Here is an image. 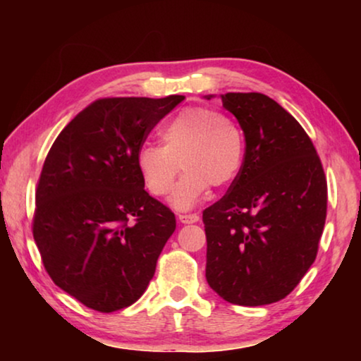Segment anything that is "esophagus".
Returning <instances> with one entry per match:
<instances>
[{
  "instance_id": "esophagus-1",
  "label": "esophagus",
  "mask_w": 361,
  "mask_h": 361,
  "mask_svg": "<svg viewBox=\"0 0 361 361\" xmlns=\"http://www.w3.org/2000/svg\"><path fill=\"white\" fill-rule=\"evenodd\" d=\"M179 220L182 224H195L199 221V215L197 214H179Z\"/></svg>"
}]
</instances>
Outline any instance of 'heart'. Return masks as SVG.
Masks as SVG:
<instances>
[{"label":"heart","instance_id":"heart-1","mask_svg":"<svg viewBox=\"0 0 361 361\" xmlns=\"http://www.w3.org/2000/svg\"><path fill=\"white\" fill-rule=\"evenodd\" d=\"M162 146L145 142L136 167L152 195L164 197L174 187L180 166L185 171L172 202L190 209L209 187H225L238 176L245 157V135L233 118L207 106H189L161 126Z\"/></svg>","mask_w":361,"mask_h":361}]
</instances>
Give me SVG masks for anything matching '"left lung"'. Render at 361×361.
Instances as JSON below:
<instances>
[{
	"mask_svg": "<svg viewBox=\"0 0 361 361\" xmlns=\"http://www.w3.org/2000/svg\"><path fill=\"white\" fill-rule=\"evenodd\" d=\"M245 133L243 166L204 210L207 283L236 305L278 302L315 261L327 216V179L307 133L263 93H225Z\"/></svg>",
	"mask_w": 361,
	"mask_h": 361,
	"instance_id": "8db88e82",
	"label": "left lung"
}]
</instances>
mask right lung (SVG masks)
<instances>
[{
	"label": "right lung",
	"mask_w": 361,
	"mask_h": 361,
	"mask_svg": "<svg viewBox=\"0 0 361 361\" xmlns=\"http://www.w3.org/2000/svg\"><path fill=\"white\" fill-rule=\"evenodd\" d=\"M184 98H98L63 128L44 161L34 241L54 283L98 312L141 298L174 233L176 215L145 190L136 152Z\"/></svg>",
	"instance_id": "1"
}]
</instances>
